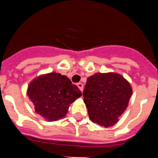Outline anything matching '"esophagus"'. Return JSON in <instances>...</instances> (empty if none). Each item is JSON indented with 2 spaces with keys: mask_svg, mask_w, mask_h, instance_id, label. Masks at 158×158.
<instances>
[{
  "mask_svg": "<svg viewBox=\"0 0 158 158\" xmlns=\"http://www.w3.org/2000/svg\"><path fill=\"white\" fill-rule=\"evenodd\" d=\"M77 86H78V88H79V89H80V90L81 91H83V84L82 83H77Z\"/></svg>",
  "mask_w": 158,
  "mask_h": 158,
  "instance_id": "obj_1",
  "label": "esophagus"
}]
</instances>
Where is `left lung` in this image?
<instances>
[{
	"label": "left lung",
	"instance_id": "1",
	"mask_svg": "<svg viewBox=\"0 0 158 158\" xmlns=\"http://www.w3.org/2000/svg\"><path fill=\"white\" fill-rule=\"evenodd\" d=\"M132 89L129 82L115 73H97L88 77L83 92L89 118L105 127L115 125L127 109Z\"/></svg>",
	"mask_w": 158,
	"mask_h": 158
}]
</instances>
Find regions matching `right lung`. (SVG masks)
<instances>
[{"label": "right lung", "mask_w": 158, "mask_h": 158, "mask_svg": "<svg viewBox=\"0 0 158 158\" xmlns=\"http://www.w3.org/2000/svg\"><path fill=\"white\" fill-rule=\"evenodd\" d=\"M27 96L37 114L48 121H55L65 116L69 104L81 96V92L67 77L51 73L32 81Z\"/></svg>", "instance_id": "right-lung-1"}]
</instances>
